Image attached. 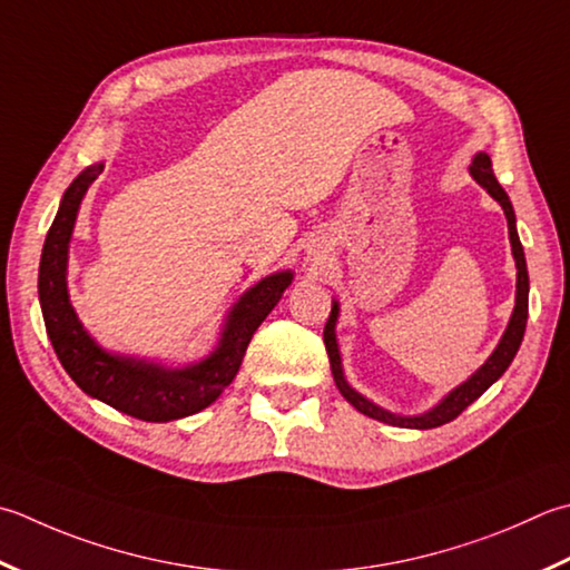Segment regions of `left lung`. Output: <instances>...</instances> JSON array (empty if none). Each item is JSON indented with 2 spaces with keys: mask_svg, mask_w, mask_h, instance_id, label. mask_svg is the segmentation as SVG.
I'll list each match as a JSON object with an SVG mask.
<instances>
[{
  "mask_svg": "<svg viewBox=\"0 0 570 570\" xmlns=\"http://www.w3.org/2000/svg\"><path fill=\"white\" fill-rule=\"evenodd\" d=\"M470 173L474 180L487 187V193L492 195L497 203L504 207V215L509 222V239H511V252H514V259H517V306H514V314H511L509 321V328L504 333V338L497 345V351L492 353V358H489L479 371L466 381L464 385H460L456 390L442 400V403L434 407L428 415H420V417H397V415H390V412L375 407L373 403H367L365 397H361L355 390L348 387L341 371V355H338V343H336V318H338V306L333 304L331 308V316L326 321V328H323V343H326V351H328V361H331V373H333V381H336L338 390L343 393V397L348 400V403L361 410L363 415L373 417V420H381L387 422V425H397V428H412V430H430V428H440L444 422H452L454 417H460L462 412L470 407L476 397H482L484 390L497 383L504 371L509 367V363L514 361V355L519 351V345L523 341V331H527V318H529V272H527V259H523V247L519 242V234H517V217H514V207H511L509 197L504 193V187L499 185L497 175L492 170V160H489L487 153H479Z\"/></svg>",
  "mask_w": 570,
  "mask_h": 570,
  "instance_id": "left-lung-1",
  "label": "left lung"
}]
</instances>
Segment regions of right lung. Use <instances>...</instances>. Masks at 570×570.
<instances>
[{
  "label": "right lung",
  "mask_w": 570,
  "mask_h": 570,
  "mask_svg": "<svg viewBox=\"0 0 570 570\" xmlns=\"http://www.w3.org/2000/svg\"><path fill=\"white\" fill-rule=\"evenodd\" d=\"M104 170V165L86 167L63 193L61 207L43 242L39 264V301L43 323L63 371L91 397L145 422L180 420L205 410L222 395L237 375L247 345L262 321L272 314L278 298L292 284V272L266 276L249 288L229 314L219 348L207 361L183 371H165L142 361L118 358L100 351L78 323L66 294V254L76 222V212L86 189Z\"/></svg>",
  "instance_id": "add662e5"
}]
</instances>
